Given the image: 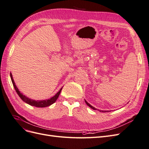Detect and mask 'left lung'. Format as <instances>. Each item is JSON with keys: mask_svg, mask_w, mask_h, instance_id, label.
I'll list each match as a JSON object with an SVG mask.
<instances>
[{"mask_svg": "<svg viewBox=\"0 0 149 149\" xmlns=\"http://www.w3.org/2000/svg\"><path fill=\"white\" fill-rule=\"evenodd\" d=\"M85 102L86 103V104H87L89 107H91V109H94V110H97V109H96L95 107H94L93 106H92L91 104H89L86 101V100H85ZM99 111H100V112H109V111H100V110H99Z\"/></svg>", "mask_w": 149, "mask_h": 149, "instance_id": "left-lung-1", "label": "left lung"}]
</instances>
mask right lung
Returning <instances> with one entry per match:
<instances>
[{"mask_svg":"<svg viewBox=\"0 0 149 149\" xmlns=\"http://www.w3.org/2000/svg\"><path fill=\"white\" fill-rule=\"evenodd\" d=\"M10 78H11V80H12V82L13 84V87H14L15 91L17 92V93L18 94V95L19 96V97L21 98V100H22V101H24L25 102L31 105V106H35V107H45L47 106H49L52 105V104H53L55 102L56 100L58 99V96H59L60 94L62 88L63 87L60 89V90L59 91H58L55 96H53L52 97H51L50 99H49V100H42V101H35V100H31V99L26 97L25 95H24L23 94L21 93L20 92V91L19 90V89L17 88V87L16 86V85L15 84L14 81H13V77H12V74L10 73Z\"/></svg>","mask_w":149,"mask_h":149,"instance_id":"1","label":"right lung"}]
</instances>
